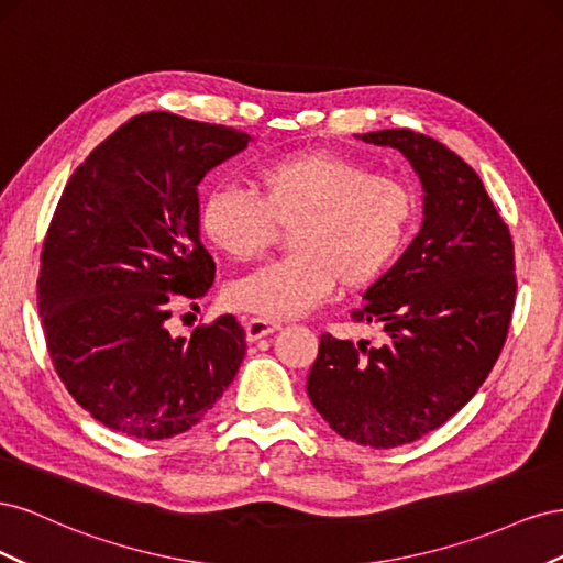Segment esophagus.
I'll list each match as a JSON object with an SVG mask.
<instances>
[{
	"mask_svg": "<svg viewBox=\"0 0 563 563\" xmlns=\"http://www.w3.org/2000/svg\"><path fill=\"white\" fill-rule=\"evenodd\" d=\"M279 329H282L279 321H269V319H261V317H249L246 319V338L251 340V343H253V340H261V338L275 333Z\"/></svg>",
	"mask_w": 563,
	"mask_h": 563,
	"instance_id": "esophagus-1",
	"label": "esophagus"
}]
</instances>
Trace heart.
<instances>
[{
	"mask_svg": "<svg viewBox=\"0 0 563 563\" xmlns=\"http://www.w3.org/2000/svg\"><path fill=\"white\" fill-rule=\"evenodd\" d=\"M251 190L213 185L199 228L232 261H253L288 230L286 258L228 286L225 302L265 319H291L327 300L335 284L362 288L397 258L416 220V197L333 152H296L253 168Z\"/></svg>",
	"mask_w": 563,
	"mask_h": 563,
	"instance_id": "1",
	"label": "heart"
}]
</instances>
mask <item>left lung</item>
Masks as SVG:
<instances>
[{
	"instance_id": "left-lung-1",
	"label": "left lung",
	"mask_w": 563,
	"mask_h": 563,
	"mask_svg": "<svg viewBox=\"0 0 563 563\" xmlns=\"http://www.w3.org/2000/svg\"><path fill=\"white\" fill-rule=\"evenodd\" d=\"M356 139L411 162L422 225L352 312L378 323L383 343L323 333L308 395L340 437L395 449L441 428L498 362L517 296L515 246L482 178L453 150L408 129Z\"/></svg>"
}]
</instances>
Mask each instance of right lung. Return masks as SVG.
I'll return each mask as SVG.
<instances>
[{
    "mask_svg": "<svg viewBox=\"0 0 563 563\" xmlns=\"http://www.w3.org/2000/svg\"><path fill=\"white\" fill-rule=\"evenodd\" d=\"M251 135L172 112L129 119L77 166L51 220L37 282L46 347L75 401L135 439L187 432L246 354L232 314L168 331L174 296L201 298L216 263L197 187Z\"/></svg>",
    "mask_w": 563,
    "mask_h": 563,
    "instance_id": "add662e5",
    "label": "right lung"
}]
</instances>
